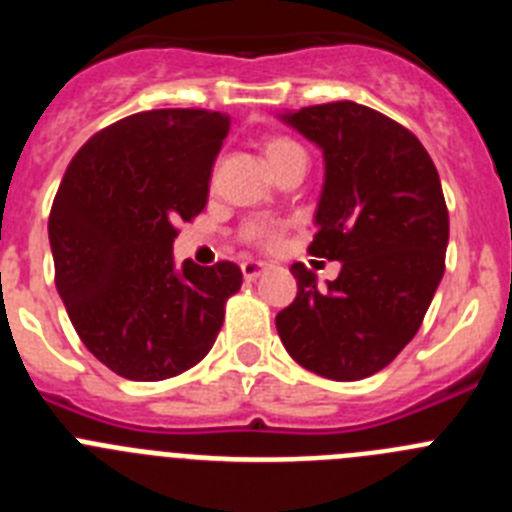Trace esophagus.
Returning a JSON list of instances; mask_svg holds the SVG:
<instances>
[{
    "mask_svg": "<svg viewBox=\"0 0 512 512\" xmlns=\"http://www.w3.org/2000/svg\"><path fill=\"white\" fill-rule=\"evenodd\" d=\"M269 269V264H261V261H243L241 264V271H243V277L248 279V282H253V279L256 277H261V274H264V271Z\"/></svg>",
    "mask_w": 512,
    "mask_h": 512,
    "instance_id": "34e87169",
    "label": "esophagus"
}]
</instances>
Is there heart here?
Listing matches in <instances>:
<instances>
[{
  "mask_svg": "<svg viewBox=\"0 0 512 512\" xmlns=\"http://www.w3.org/2000/svg\"><path fill=\"white\" fill-rule=\"evenodd\" d=\"M292 153H305V151H302L300 143H295V140H289V138H282V135L266 140L264 156H266V164L269 166L277 164V161H282V158L292 156ZM279 243H282V230L279 228H269L259 235L261 248H269L271 251V248H277Z\"/></svg>",
  "mask_w": 512,
  "mask_h": 512,
  "instance_id": "obj_1",
  "label": "heart"
}]
</instances>
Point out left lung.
I'll return each instance as SVG.
<instances>
[{"label":"left lung","instance_id":"8db88e82","mask_svg":"<svg viewBox=\"0 0 512 512\" xmlns=\"http://www.w3.org/2000/svg\"><path fill=\"white\" fill-rule=\"evenodd\" d=\"M325 156V187L307 251L341 261L318 287L292 264L297 297L277 330L300 366L336 382L372 377L413 341L446 269L449 210L436 164L405 125L356 102L284 115Z\"/></svg>","mask_w":512,"mask_h":512}]
</instances>
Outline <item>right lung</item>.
<instances>
[{
    "instance_id": "right-lung-1",
    "label": "right lung",
    "mask_w": 512,
    "mask_h": 512,
    "mask_svg": "<svg viewBox=\"0 0 512 512\" xmlns=\"http://www.w3.org/2000/svg\"><path fill=\"white\" fill-rule=\"evenodd\" d=\"M230 120L148 110L94 133L48 217L56 287L81 343L133 382H161L210 354L241 289L233 261L174 269V238L207 205Z\"/></svg>"
}]
</instances>
